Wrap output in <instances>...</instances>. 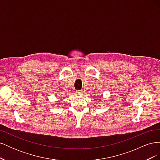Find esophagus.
Listing matches in <instances>:
<instances>
[{
	"label": "esophagus",
	"mask_w": 160,
	"mask_h": 160,
	"mask_svg": "<svg viewBox=\"0 0 160 160\" xmlns=\"http://www.w3.org/2000/svg\"><path fill=\"white\" fill-rule=\"evenodd\" d=\"M82 93H83V92H82L81 91H80V90H78V91H76V93L77 94H78V95H81L82 94Z\"/></svg>",
	"instance_id": "1"
}]
</instances>
